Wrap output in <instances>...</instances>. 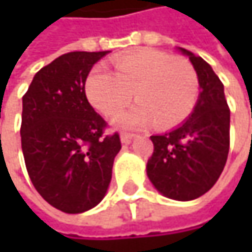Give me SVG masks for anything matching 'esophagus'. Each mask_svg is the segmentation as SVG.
Segmentation results:
<instances>
[{"mask_svg": "<svg viewBox=\"0 0 252 252\" xmlns=\"http://www.w3.org/2000/svg\"><path fill=\"white\" fill-rule=\"evenodd\" d=\"M132 138H134V134H128V132H123L121 134V143H124V144L131 143Z\"/></svg>", "mask_w": 252, "mask_h": 252, "instance_id": "34e87169", "label": "esophagus"}]
</instances>
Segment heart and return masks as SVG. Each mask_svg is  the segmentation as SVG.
<instances>
[{
    "label": "heart",
    "mask_w": 252,
    "mask_h": 252,
    "mask_svg": "<svg viewBox=\"0 0 252 252\" xmlns=\"http://www.w3.org/2000/svg\"><path fill=\"white\" fill-rule=\"evenodd\" d=\"M115 73L96 67L87 77L86 94L105 115H112L132 97L138 102L115 115L112 123L124 128H140L156 121L174 126L189 117L200 83L191 63L156 49H140L114 61Z\"/></svg>",
    "instance_id": "b5f03b06"
}]
</instances>
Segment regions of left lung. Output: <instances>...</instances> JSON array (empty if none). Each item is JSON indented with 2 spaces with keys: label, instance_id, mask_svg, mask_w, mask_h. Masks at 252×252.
I'll return each mask as SVG.
<instances>
[{
  "label": "left lung",
  "instance_id": "8db88e82",
  "mask_svg": "<svg viewBox=\"0 0 252 252\" xmlns=\"http://www.w3.org/2000/svg\"><path fill=\"white\" fill-rule=\"evenodd\" d=\"M197 71L200 96L191 115L174 129L152 135L153 155L147 176L168 198L189 201L206 194L219 179L229 153V123L223 83L213 68L192 52L179 48Z\"/></svg>",
  "mask_w": 252,
  "mask_h": 252
}]
</instances>
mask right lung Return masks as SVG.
Returning <instances> with one entry per match:
<instances>
[{"mask_svg":"<svg viewBox=\"0 0 252 252\" xmlns=\"http://www.w3.org/2000/svg\"><path fill=\"white\" fill-rule=\"evenodd\" d=\"M108 54L68 52L40 68L23 96L22 150L36 191L64 213H83L105 197L120 134L105 135L106 121L86 97V78Z\"/></svg>","mask_w":252,"mask_h":252,"instance_id":"right-lung-1","label":"right lung"}]
</instances>
